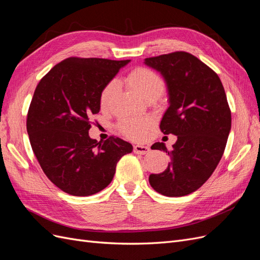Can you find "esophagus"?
Listing matches in <instances>:
<instances>
[{"instance_id": "obj_1", "label": "esophagus", "mask_w": 260, "mask_h": 260, "mask_svg": "<svg viewBox=\"0 0 260 260\" xmlns=\"http://www.w3.org/2000/svg\"><path fill=\"white\" fill-rule=\"evenodd\" d=\"M133 151H135L136 154H140V155H144L146 153L149 152V147L145 146V145H141V144H137L133 147Z\"/></svg>"}]
</instances>
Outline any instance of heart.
I'll list each match as a JSON object with an SVG mask.
<instances>
[{
    "instance_id": "obj_1",
    "label": "heart",
    "mask_w": 260,
    "mask_h": 260,
    "mask_svg": "<svg viewBox=\"0 0 260 260\" xmlns=\"http://www.w3.org/2000/svg\"><path fill=\"white\" fill-rule=\"evenodd\" d=\"M127 80L131 88L143 99L159 98L165 90V81L162 78L147 67H137L128 75ZM118 82L111 80L105 84L100 94V104L103 108H107L112 104L116 96ZM153 127V119L149 117L124 118L120 120L118 128L129 139L142 140Z\"/></svg>"
}]
</instances>
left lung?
<instances>
[{
	"label": "left lung",
	"mask_w": 260,
	"mask_h": 260,
	"mask_svg": "<svg viewBox=\"0 0 260 260\" xmlns=\"http://www.w3.org/2000/svg\"><path fill=\"white\" fill-rule=\"evenodd\" d=\"M160 73L167 85L169 107L160 121L164 135L177 136L168 151L165 143L151 148L168 153L161 174H152L156 192L180 198L200 188L215 171L231 130V111L218 75L194 55L174 52L144 59Z\"/></svg>",
	"instance_id": "obj_1"
}]
</instances>
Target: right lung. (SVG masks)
<instances>
[{
    "mask_svg": "<svg viewBox=\"0 0 260 260\" xmlns=\"http://www.w3.org/2000/svg\"><path fill=\"white\" fill-rule=\"evenodd\" d=\"M127 60L69 57L37 85L27 132L40 166L61 191L89 196L112 182L117 162L132 152L129 142L91 139L90 118L100 112V94Z\"/></svg>",
    "mask_w": 260,
    "mask_h": 260,
    "instance_id": "add662e5",
    "label": "right lung"
}]
</instances>
